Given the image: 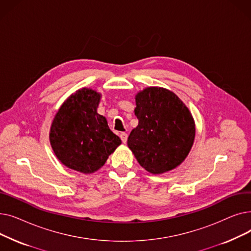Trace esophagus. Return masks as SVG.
Returning a JSON list of instances; mask_svg holds the SVG:
<instances>
[{"label":"esophagus","instance_id":"1","mask_svg":"<svg viewBox=\"0 0 251 251\" xmlns=\"http://www.w3.org/2000/svg\"><path fill=\"white\" fill-rule=\"evenodd\" d=\"M120 138H121V140H122V142H123V143H126V142H127V138H128L127 133H125V132H121V133H120Z\"/></svg>","mask_w":251,"mask_h":251}]
</instances>
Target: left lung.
Returning <instances> with one entry per match:
<instances>
[{"label":"left lung","instance_id":"1","mask_svg":"<svg viewBox=\"0 0 251 251\" xmlns=\"http://www.w3.org/2000/svg\"><path fill=\"white\" fill-rule=\"evenodd\" d=\"M138 125L127 144L149 172L161 174L179 166L189 153L195 136L193 118L179 98L161 87H149L136 96Z\"/></svg>","mask_w":251,"mask_h":251}]
</instances>
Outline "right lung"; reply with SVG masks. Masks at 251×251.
Listing matches in <instances>:
<instances>
[{"mask_svg": "<svg viewBox=\"0 0 251 251\" xmlns=\"http://www.w3.org/2000/svg\"><path fill=\"white\" fill-rule=\"evenodd\" d=\"M100 96L82 88L59 109L50 133L51 148L66 167L81 173H94L121 144L107 120L98 114Z\"/></svg>", "mask_w": 251, "mask_h": 251, "instance_id": "add662e5", "label": "right lung"}]
</instances>
